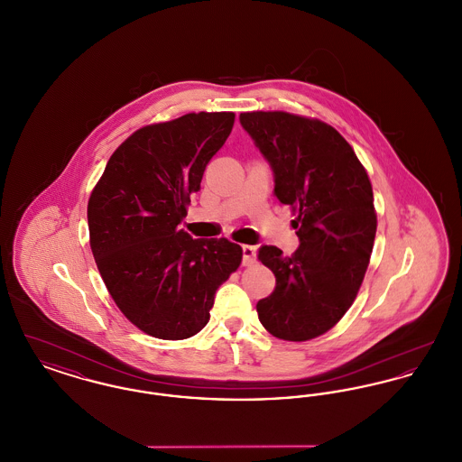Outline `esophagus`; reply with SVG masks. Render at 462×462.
<instances>
[{"label":"esophagus","instance_id":"esophagus-1","mask_svg":"<svg viewBox=\"0 0 462 462\" xmlns=\"http://www.w3.org/2000/svg\"><path fill=\"white\" fill-rule=\"evenodd\" d=\"M256 251H258L256 245H249V244L242 245V263H244V266H251V264L256 263Z\"/></svg>","mask_w":462,"mask_h":462}]
</instances>
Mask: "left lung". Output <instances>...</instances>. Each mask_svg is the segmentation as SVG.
<instances>
[{
  "mask_svg": "<svg viewBox=\"0 0 462 462\" xmlns=\"http://www.w3.org/2000/svg\"><path fill=\"white\" fill-rule=\"evenodd\" d=\"M239 119L270 162L273 192L296 215L300 237L291 256L260 247L275 289L258 301V317L279 339L308 341L343 319L362 286L377 228L373 185L352 145L320 119L282 110Z\"/></svg>",
  "mask_w": 462,
  "mask_h": 462,
  "instance_id": "obj_1",
  "label": "left lung"
}]
</instances>
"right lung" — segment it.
Segmentation results:
<instances>
[{"instance_id": "1", "label": "right lung", "mask_w": 462, "mask_h": 462, "mask_svg": "<svg viewBox=\"0 0 462 462\" xmlns=\"http://www.w3.org/2000/svg\"><path fill=\"white\" fill-rule=\"evenodd\" d=\"M234 112H190L143 126L110 155L88 200L89 247L114 303L149 336L178 341L209 322L242 247L192 239L180 223Z\"/></svg>"}]
</instances>
